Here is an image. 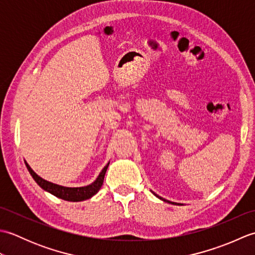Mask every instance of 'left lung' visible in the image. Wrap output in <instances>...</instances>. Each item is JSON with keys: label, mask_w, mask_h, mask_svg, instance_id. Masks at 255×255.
<instances>
[{"label": "left lung", "mask_w": 255, "mask_h": 255, "mask_svg": "<svg viewBox=\"0 0 255 255\" xmlns=\"http://www.w3.org/2000/svg\"><path fill=\"white\" fill-rule=\"evenodd\" d=\"M151 192H152V191H151ZM153 193V192H152ZM153 195H154V196H156V197H158V198H160L161 200H163V202H165V203H169V204H172V205H183V204H178V203H173V202H170V200H167V199H164L163 197H160L159 196V195H156L155 193H153Z\"/></svg>", "instance_id": "obj_1"}]
</instances>
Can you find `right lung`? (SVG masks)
<instances>
[{
    "label": "right lung",
    "instance_id": "1",
    "mask_svg": "<svg viewBox=\"0 0 255 255\" xmlns=\"http://www.w3.org/2000/svg\"><path fill=\"white\" fill-rule=\"evenodd\" d=\"M25 164L27 166V170L29 171L30 175L32 176V178H34L35 182L42 189H44V191L55 195L56 197H59L63 200H68V202H82V200L93 197L94 195L100 191V188L103 185V182H104V176L107 171V167L110 165V162H108V163L104 166V169L102 170V172L100 173L99 176L96 177V180L93 183H91L90 185L82 186V187H67V186L58 185V184L51 183L49 181H46L39 175H37L26 161H25Z\"/></svg>",
    "mask_w": 255,
    "mask_h": 255
}]
</instances>
